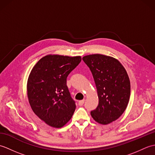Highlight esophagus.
<instances>
[{"instance_id":"esophagus-1","label":"esophagus","mask_w":155,"mask_h":155,"mask_svg":"<svg viewBox=\"0 0 155 155\" xmlns=\"http://www.w3.org/2000/svg\"><path fill=\"white\" fill-rule=\"evenodd\" d=\"M84 103V100L79 101H78V105H79V106H82V105H83Z\"/></svg>"}]
</instances>
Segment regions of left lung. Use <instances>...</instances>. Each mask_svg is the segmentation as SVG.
Segmentation results:
<instances>
[{"instance_id": "obj_1", "label": "left lung", "mask_w": 155, "mask_h": 155, "mask_svg": "<svg viewBox=\"0 0 155 155\" xmlns=\"http://www.w3.org/2000/svg\"><path fill=\"white\" fill-rule=\"evenodd\" d=\"M97 89L98 104L91 112L93 119L101 124L116 120L124 112L129 101L130 83L127 72L117 59L94 54L84 56Z\"/></svg>"}]
</instances>
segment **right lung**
<instances>
[{
	"mask_svg": "<svg viewBox=\"0 0 155 155\" xmlns=\"http://www.w3.org/2000/svg\"><path fill=\"white\" fill-rule=\"evenodd\" d=\"M81 57L48 54L39 60L27 81V96L32 111L46 124L61 128L71 120L76 108L67 86L69 73Z\"/></svg>",
	"mask_w": 155,
	"mask_h": 155,
	"instance_id": "obj_1",
	"label": "right lung"
}]
</instances>
